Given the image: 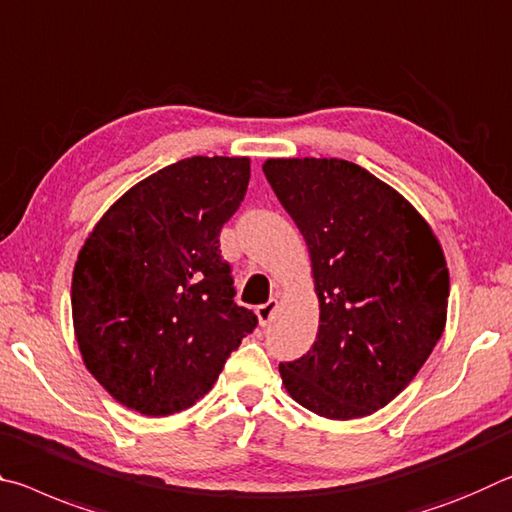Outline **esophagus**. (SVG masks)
I'll return each instance as SVG.
<instances>
[{"instance_id":"esophagus-1","label":"esophagus","mask_w":512,"mask_h":512,"mask_svg":"<svg viewBox=\"0 0 512 512\" xmlns=\"http://www.w3.org/2000/svg\"><path fill=\"white\" fill-rule=\"evenodd\" d=\"M276 308H279V299H274V297L256 308V315H258V322H261V326H267L272 322Z\"/></svg>"}]
</instances>
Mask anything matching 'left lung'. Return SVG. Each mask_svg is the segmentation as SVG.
<instances>
[{
  "label": "left lung",
  "mask_w": 512,
  "mask_h": 512,
  "mask_svg": "<svg viewBox=\"0 0 512 512\" xmlns=\"http://www.w3.org/2000/svg\"><path fill=\"white\" fill-rule=\"evenodd\" d=\"M263 172L311 254L320 326L279 372L326 420L388 406L422 370L447 324L449 270L410 201L342 158H267Z\"/></svg>",
  "instance_id": "left-lung-1"
}]
</instances>
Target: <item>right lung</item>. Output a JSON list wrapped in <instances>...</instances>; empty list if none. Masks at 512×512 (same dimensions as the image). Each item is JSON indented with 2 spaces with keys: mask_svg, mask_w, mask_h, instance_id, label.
Wrapping results in <instances>:
<instances>
[{
  "mask_svg": "<svg viewBox=\"0 0 512 512\" xmlns=\"http://www.w3.org/2000/svg\"><path fill=\"white\" fill-rule=\"evenodd\" d=\"M249 174L247 156L183 158L124 192L83 242L72 272L81 358L140 415L195 406L258 324L233 304L220 256Z\"/></svg>",
  "mask_w": 512,
  "mask_h": 512,
  "instance_id": "add662e5",
  "label": "right lung"
}]
</instances>
